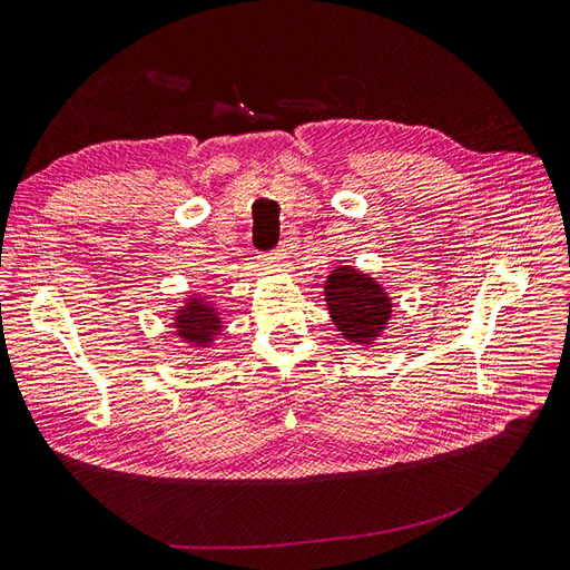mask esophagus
Instances as JSON below:
<instances>
[{"mask_svg": "<svg viewBox=\"0 0 570 570\" xmlns=\"http://www.w3.org/2000/svg\"><path fill=\"white\" fill-rule=\"evenodd\" d=\"M265 263H272V265H282L284 261H286V250L279 246L277 250H272V253H267V256L263 258Z\"/></svg>", "mask_w": 570, "mask_h": 570, "instance_id": "34e87169", "label": "esophagus"}]
</instances>
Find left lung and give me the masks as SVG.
I'll return each mask as SVG.
<instances>
[{
	"instance_id": "1",
	"label": "left lung",
	"mask_w": 570,
	"mask_h": 570,
	"mask_svg": "<svg viewBox=\"0 0 570 570\" xmlns=\"http://www.w3.org/2000/svg\"><path fill=\"white\" fill-rule=\"evenodd\" d=\"M331 320L354 345H371L390 320V298L381 284L352 267H338L326 279Z\"/></svg>"
}]
</instances>
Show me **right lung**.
I'll return each instance as SVG.
<instances>
[{
    "instance_id": "obj_1",
    "label": "right lung",
    "mask_w": 570,
    "mask_h": 570,
    "mask_svg": "<svg viewBox=\"0 0 570 570\" xmlns=\"http://www.w3.org/2000/svg\"><path fill=\"white\" fill-rule=\"evenodd\" d=\"M178 335L195 345H204L210 341V335L220 331V317L210 305H202L197 298H189V305L178 309L176 317Z\"/></svg>"
}]
</instances>
